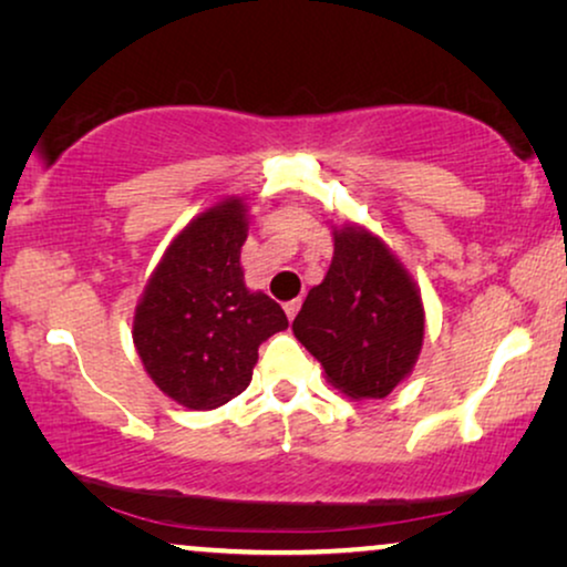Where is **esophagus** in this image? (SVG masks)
I'll list each match as a JSON object with an SVG mask.
<instances>
[{"label":"esophagus","mask_w":567,"mask_h":567,"mask_svg":"<svg viewBox=\"0 0 567 567\" xmlns=\"http://www.w3.org/2000/svg\"><path fill=\"white\" fill-rule=\"evenodd\" d=\"M299 307H301V299H291V301H286V305H284V312H286V317H289V320H293V317H297V312H299Z\"/></svg>","instance_id":"1"}]
</instances>
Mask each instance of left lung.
Listing matches in <instances>:
<instances>
[{"label": "left lung", "mask_w": 567, "mask_h": 567, "mask_svg": "<svg viewBox=\"0 0 567 567\" xmlns=\"http://www.w3.org/2000/svg\"><path fill=\"white\" fill-rule=\"evenodd\" d=\"M332 262L307 293L293 336L353 400H382L413 371L423 346L421 291L382 239L359 227L332 231Z\"/></svg>", "instance_id": "obj_1"}]
</instances>
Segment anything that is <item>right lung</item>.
<instances>
[{"label":"right lung","mask_w":567,"mask_h":567,"mask_svg":"<svg viewBox=\"0 0 567 567\" xmlns=\"http://www.w3.org/2000/svg\"><path fill=\"white\" fill-rule=\"evenodd\" d=\"M245 239L243 200L206 208L162 255L136 307L134 343L146 374L190 410L245 392L262 340L289 328L274 299L245 286Z\"/></svg>","instance_id":"1"}]
</instances>
